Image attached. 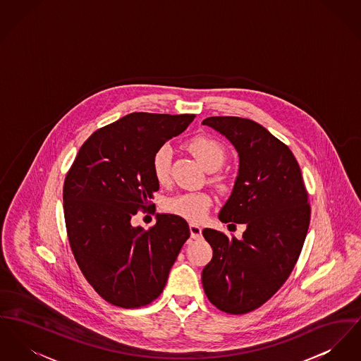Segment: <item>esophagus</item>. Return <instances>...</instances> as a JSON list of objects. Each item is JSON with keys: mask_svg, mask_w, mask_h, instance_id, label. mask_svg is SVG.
<instances>
[{"mask_svg": "<svg viewBox=\"0 0 361 361\" xmlns=\"http://www.w3.org/2000/svg\"><path fill=\"white\" fill-rule=\"evenodd\" d=\"M190 232H191L192 238H195V240H199L202 237V228L195 224L190 225Z\"/></svg>", "mask_w": 361, "mask_h": 361, "instance_id": "1", "label": "esophagus"}]
</instances>
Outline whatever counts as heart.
Segmentation results:
<instances>
[{"label":"heart","mask_w":361,"mask_h":361,"mask_svg":"<svg viewBox=\"0 0 361 361\" xmlns=\"http://www.w3.org/2000/svg\"><path fill=\"white\" fill-rule=\"evenodd\" d=\"M188 149L204 169H219L226 159V152L224 146L210 136H195L188 143ZM171 155L173 149L170 145H164L157 149V152L152 157V173L157 183L159 184H165L169 180ZM216 181L221 188L226 187L222 178H218ZM212 204V196L209 193L190 192L171 196L165 202L164 207L169 214L177 215L191 222H199L206 216Z\"/></svg>","instance_id":"1"}]
</instances>
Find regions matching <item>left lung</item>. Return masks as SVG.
<instances>
[{
    "instance_id": "left-lung-1",
    "label": "left lung",
    "mask_w": 361,
    "mask_h": 361,
    "mask_svg": "<svg viewBox=\"0 0 361 361\" xmlns=\"http://www.w3.org/2000/svg\"><path fill=\"white\" fill-rule=\"evenodd\" d=\"M202 124L224 135L238 154L233 191L219 221L247 226L241 240L203 231L212 259L202 283L218 310L241 315L264 304L290 276L310 226L308 195L295 155L266 128L231 116Z\"/></svg>"
}]
</instances>
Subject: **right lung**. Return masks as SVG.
<instances>
[{"label":"right lung","instance_id":"add662e5","mask_svg":"<svg viewBox=\"0 0 361 361\" xmlns=\"http://www.w3.org/2000/svg\"><path fill=\"white\" fill-rule=\"evenodd\" d=\"M195 114L130 113L95 130L65 177L64 216L75 259L91 286L113 305L139 308L159 296L190 237L188 224L157 214L145 231L132 226L159 190L157 149L183 133Z\"/></svg>","mask_w":361,"mask_h":361}]
</instances>
